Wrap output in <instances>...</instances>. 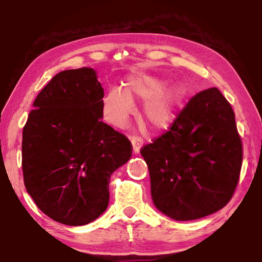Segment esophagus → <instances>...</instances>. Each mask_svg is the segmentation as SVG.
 I'll return each instance as SVG.
<instances>
[{"label":"esophagus","mask_w":262,"mask_h":262,"mask_svg":"<svg viewBox=\"0 0 262 262\" xmlns=\"http://www.w3.org/2000/svg\"><path fill=\"white\" fill-rule=\"evenodd\" d=\"M130 141H131L132 150H134V152L135 154H138L139 152V149H141V146L143 144L142 138L137 137V136H132V137H130Z\"/></svg>","instance_id":"obj_1"}]
</instances>
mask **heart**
Segmentation results:
<instances>
[{
  "label": "heart",
  "mask_w": 262,
  "mask_h": 262,
  "mask_svg": "<svg viewBox=\"0 0 262 262\" xmlns=\"http://www.w3.org/2000/svg\"><path fill=\"white\" fill-rule=\"evenodd\" d=\"M187 91L180 83L169 84L162 76L134 74L127 77L125 89L113 87L102 100L106 120L116 126H124L134 112V100L144 101L141 119L152 130H164L177 119Z\"/></svg>",
  "instance_id": "b5f03b06"
}]
</instances>
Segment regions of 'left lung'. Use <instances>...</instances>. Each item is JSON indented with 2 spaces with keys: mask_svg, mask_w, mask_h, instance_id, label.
I'll return each mask as SVG.
<instances>
[{
  "mask_svg": "<svg viewBox=\"0 0 262 262\" xmlns=\"http://www.w3.org/2000/svg\"><path fill=\"white\" fill-rule=\"evenodd\" d=\"M154 205L175 221L199 220L227 205L237 186L242 143L235 113L217 88L193 96L169 131L141 150Z\"/></svg>",
  "mask_w": 262,
  "mask_h": 262,
  "instance_id": "1",
  "label": "left lung"
}]
</instances>
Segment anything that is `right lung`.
<instances>
[{
    "label": "right lung",
    "mask_w": 262,
    "mask_h": 262,
    "mask_svg": "<svg viewBox=\"0 0 262 262\" xmlns=\"http://www.w3.org/2000/svg\"><path fill=\"white\" fill-rule=\"evenodd\" d=\"M103 89L93 68L60 71L41 89L23 132L28 194L46 216L80 227L108 206L110 179L131 143L102 121Z\"/></svg>",
    "instance_id": "1"
}]
</instances>
